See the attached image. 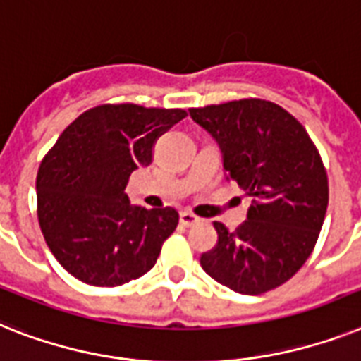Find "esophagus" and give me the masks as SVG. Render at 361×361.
Masks as SVG:
<instances>
[{
  "label": "esophagus",
  "mask_w": 361,
  "mask_h": 361,
  "mask_svg": "<svg viewBox=\"0 0 361 361\" xmlns=\"http://www.w3.org/2000/svg\"><path fill=\"white\" fill-rule=\"evenodd\" d=\"M180 222H181V226L190 228V226H195L196 222H198V216L192 215L190 211H181V213H180Z\"/></svg>",
  "instance_id": "1"
}]
</instances>
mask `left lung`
I'll return each instance as SVG.
<instances>
[{"instance_id": "obj_1", "label": "left lung", "mask_w": 361, "mask_h": 361, "mask_svg": "<svg viewBox=\"0 0 361 361\" xmlns=\"http://www.w3.org/2000/svg\"><path fill=\"white\" fill-rule=\"evenodd\" d=\"M213 135L224 171L248 196L247 221L235 231L213 222L219 241L202 269L241 295L286 283L315 248L328 206V176L304 126L259 98L189 109Z\"/></svg>"}]
</instances>
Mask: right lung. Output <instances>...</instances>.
Masks as SVG:
<instances>
[{"mask_svg":"<svg viewBox=\"0 0 361 361\" xmlns=\"http://www.w3.org/2000/svg\"><path fill=\"white\" fill-rule=\"evenodd\" d=\"M183 109L104 104L85 111L44 155L37 174L38 224L61 265L81 282L114 287L157 262L178 226L174 207L131 206V172L152 163L155 140Z\"/></svg>","mask_w":361,"mask_h":361,"instance_id":"1","label":"right lung"}]
</instances>
